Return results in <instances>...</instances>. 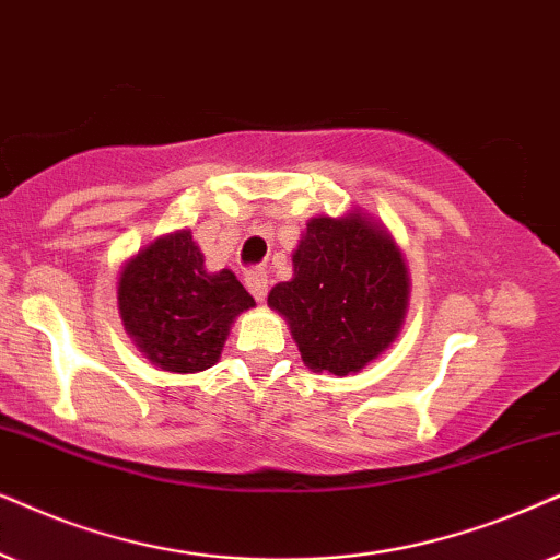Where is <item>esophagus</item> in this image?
Segmentation results:
<instances>
[{
    "mask_svg": "<svg viewBox=\"0 0 560 560\" xmlns=\"http://www.w3.org/2000/svg\"><path fill=\"white\" fill-rule=\"evenodd\" d=\"M245 287H248V292L256 296L258 302H264L266 294H268V273H266V268H260V266L248 268V271H245Z\"/></svg>",
    "mask_w": 560,
    "mask_h": 560,
    "instance_id": "obj_1",
    "label": "esophagus"
}]
</instances>
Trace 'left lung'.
Returning a JSON list of instances; mask_svg holds the SVG:
<instances>
[{
	"mask_svg": "<svg viewBox=\"0 0 560 560\" xmlns=\"http://www.w3.org/2000/svg\"><path fill=\"white\" fill-rule=\"evenodd\" d=\"M294 279L268 294L310 369L355 374L389 348L407 310L409 279L392 237L361 214L315 218L294 250Z\"/></svg>",
	"mask_w": 560,
	"mask_h": 560,
	"instance_id": "obj_1",
	"label": "left lung"
}]
</instances>
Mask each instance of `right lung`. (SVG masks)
Wrapping results in <instances>:
<instances>
[{"label":"right lung","mask_w":560,"mask_h":560,"mask_svg":"<svg viewBox=\"0 0 560 560\" xmlns=\"http://www.w3.org/2000/svg\"><path fill=\"white\" fill-rule=\"evenodd\" d=\"M125 330L155 366L194 374L218 363L233 319L256 307L233 271H205L189 230L159 237L119 276Z\"/></svg>","instance_id":"add662e5"}]
</instances>
